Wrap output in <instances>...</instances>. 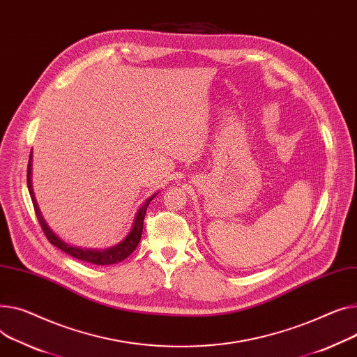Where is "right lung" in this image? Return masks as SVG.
Returning a JSON list of instances; mask_svg holds the SVG:
<instances>
[{
  "instance_id": "obj_1",
  "label": "right lung",
  "mask_w": 357,
  "mask_h": 357,
  "mask_svg": "<svg viewBox=\"0 0 357 357\" xmlns=\"http://www.w3.org/2000/svg\"><path fill=\"white\" fill-rule=\"evenodd\" d=\"M31 166H33V151H31V155H30V160H29V169H27V186H29V191H30V197H31V201H33V205H34V209H36V215H37V220L45 234L47 238H49V241L56 245L57 248H60L61 251L67 252L68 255L75 257L77 259H82V261H86V263H90V264H96V266H110V264H117L121 263V261H123L125 258H128L133 251L135 248L137 247L139 241H140V236H142V229H144V220H145V213H146V209H148V205L149 202L158 195V192H155L152 197H149L148 199H145V202L139 206V209L136 211V215H135V220H133V224H132V228L130 231L128 232V235L125 236V238L117 243L116 245L113 247H109V248H105V250H96V248H82V247H75L71 245L68 243H66L64 240H61L60 236L49 227V224L45 222L43 213L38 208V204H37V199L34 197V191H33V183H31Z\"/></svg>"
}]
</instances>
